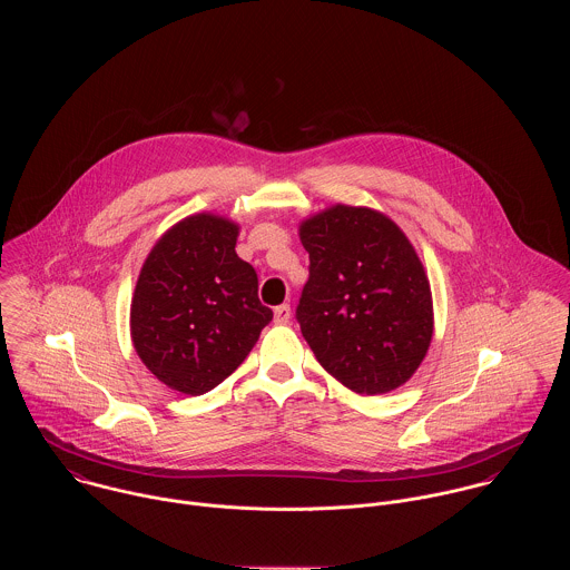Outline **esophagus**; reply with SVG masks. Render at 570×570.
Returning a JSON list of instances; mask_svg holds the SVG:
<instances>
[{
  "instance_id": "1",
  "label": "esophagus",
  "mask_w": 570,
  "mask_h": 570,
  "mask_svg": "<svg viewBox=\"0 0 570 570\" xmlns=\"http://www.w3.org/2000/svg\"><path fill=\"white\" fill-rule=\"evenodd\" d=\"M289 318H292V307H289V305H278V307L274 309V321H276L278 325H287Z\"/></svg>"
}]
</instances>
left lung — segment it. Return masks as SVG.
<instances>
[{"label": "left lung", "instance_id": "obj_1", "mask_svg": "<svg viewBox=\"0 0 570 570\" xmlns=\"http://www.w3.org/2000/svg\"><path fill=\"white\" fill-rule=\"evenodd\" d=\"M309 281L296 321L316 360L360 395L400 389L423 362L432 294L406 235L364 206H331L301 224Z\"/></svg>", "mask_w": 570, "mask_h": 570}]
</instances>
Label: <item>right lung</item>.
Masks as SVG:
<instances>
[{"label": "right lung", "instance_id": "right-lung-1", "mask_svg": "<svg viewBox=\"0 0 570 570\" xmlns=\"http://www.w3.org/2000/svg\"><path fill=\"white\" fill-rule=\"evenodd\" d=\"M239 226L199 213L168 228L149 252L131 298V340L168 389L204 395L247 357L272 309L237 256Z\"/></svg>", "mask_w": 570, "mask_h": 570}]
</instances>
